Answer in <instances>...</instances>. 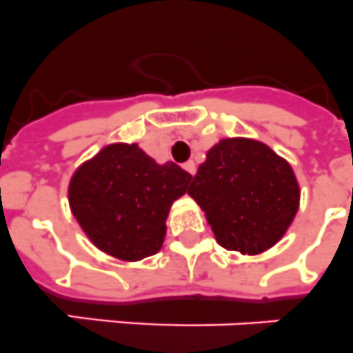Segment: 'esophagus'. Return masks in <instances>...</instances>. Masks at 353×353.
<instances>
[{"mask_svg": "<svg viewBox=\"0 0 353 353\" xmlns=\"http://www.w3.org/2000/svg\"><path fill=\"white\" fill-rule=\"evenodd\" d=\"M183 168H185L188 174H192V176H195V172H197V167H195L194 161H186L185 165H183Z\"/></svg>", "mask_w": 353, "mask_h": 353, "instance_id": "esophagus-1", "label": "esophagus"}]
</instances>
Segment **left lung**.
I'll list each match as a JSON object with an SVG mask.
<instances>
[{
  "label": "left lung",
  "instance_id": "obj_1",
  "mask_svg": "<svg viewBox=\"0 0 353 353\" xmlns=\"http://www.w3.org/2000/svg\"><path fill=\"white\" fill-rule=\"evenodd\" d=\"M291 163L260 140L222 138L206 152L188 195L228 251L260 254L282 241L300 208Z\"/></svg>",
  "mask_w": 353,
  "mask_h": 353
}]
</instances>
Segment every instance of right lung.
Wrapping results in <instances>:
<instances>
[{"label":"right lung","mask_w":353,"mask_h":353,"mask_svg":"<svg viewBox=\"0 0 353 353\" xmlns=\"http://www.w3.org/2000/svg\"><path fill=\"white\" fill-rule=\"evenodd\" d=\"M192 176L176 163L159 165L138 143L114 141L71 174L68 203L100 251L140 262L161 250L172 203Z\"/></svg>","instance_id":"right-lung-1"}]
</instances>
